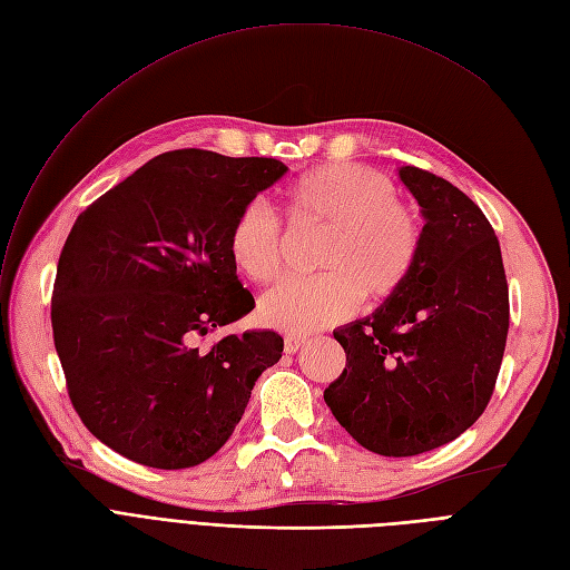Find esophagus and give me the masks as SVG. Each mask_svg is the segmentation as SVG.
<instances>
[{"instance_id":"obj_1","label":"esophagus","mask_w":570,"mask_h":570,"mask_svg":"<svg viewBox=\"0 0 570 570\" xmlns=\"http://www.w3.org/2000/svg\"><path fill=\"white\" fill-rule=\"evenodd\" d=\"M306 343V338L302 336H285V352L287 355H294V352H299V347Z\"/></svg>"}]
</instances>
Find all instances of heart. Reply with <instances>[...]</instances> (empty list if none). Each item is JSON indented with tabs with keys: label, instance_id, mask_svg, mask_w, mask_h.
<instances>
[{
	"label": "heart",
	"instance_id": "b5f03b06",
	"mask_svg": "<svg viewBox=\"0 0 570 570\" xmlns=\"http://www.w3.org/2000/svg\"><path fill=\"white\" fill-rule=\"evenodd\" d=\"M283 204L292 225L327 229L317 278L287 281L262 296L257 315L271 330L306 336L350 317L362 304L387 302L411 281L422 253L417 215L396 199L390 178L336 161L289 183ZM227 253L253 283L276 281L283 268V229L262 202L234 215Z\"/></svg>",
	"mask_w": 570,
	"mask_h": 570
}]
</instances>
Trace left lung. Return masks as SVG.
Listing matches in <instances>:
<instances>
[{
  "label": "left lung",
  "mask_w": 570,
  "mask_h": 570,
  "mask_svg": "<svg viewBox=\"0 0 570 570\" xmlns=\"http://www.w3.org/2000/svg\"><path fill=\"white\" fill-rule=\"evenodd\" d=\"M424 218L405 287L334 338L345 368L324 390L338 424L385 456L454 441L494 392L508 336V283L484 213L445 178L399 167Z\"/></svg>",
  "instance_id": "8db88e82"
}]
</instances>
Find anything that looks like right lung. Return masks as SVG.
Instances as JSON below:
<instances>
[{
  "mask_svg": "<svg viewBox=\"0 0 570 570\" xmlns=\"http://www.w3.org/2000/svg\"><path fill=\"white\" fill-rule=\"evenodd\" d=\"M287 174L274 157L157 155L73 223L52 289V338L76 413L153 469L206 462L232 436L276 332L195 343L255 308L227 253L240 206Z\"/></svg>",
  "mask_w": 570,
  "mask_h": 570,
  "instance_id": "obj_1",
  "label": "right lung"
}]
</instances>
